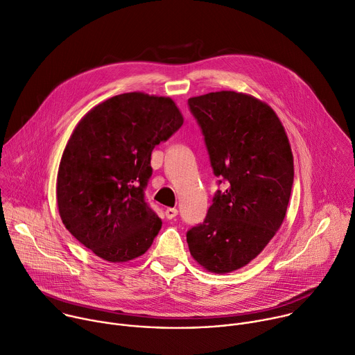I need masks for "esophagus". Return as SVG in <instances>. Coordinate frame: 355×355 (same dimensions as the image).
I'll use <instances>...</instances> for the list:
<instances>
[{"instance_id": "esophagus-1", "label": "esophagus", "mask_w": 355, "mask_h": 355, "mask_svg": "<svg viewBox=\"0 0 355 355\" xmlns=\"http://www.w3.org/2000/svg\"><path fill=\"white\" fill-rule=\"evenodd\" d=\"M178 216V209L176 208H166L165 209V217L168 218V220H172V218H175Z\"/></svg>"}]
</instances>
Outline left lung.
<instances>
[{"label":"left lung","mask_w":355,"mask_h":355,"mask_svg":"<svg viewBox=\"0 0 355 355\" xmlns=\"http://www.w3.org/2000/svg\"><path fill=\"white\" fill-rule=\"evenodd\" d=\"M212 172L225 183L202 224L186 234L194 260L212 272L246 266L284 221L294 183L288 137L274 110L234 91L190 98Z\"/></svg>","instance_id":"obj_1"}]
</instances>
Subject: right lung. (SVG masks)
I'll return each mask as SVG.
<instances>
[{
  "label": "right lung",
  "mask_w": 355,
  "mask_h": 355,
  "mask_svg": "<svg viewBox=\"0 0 355 355\" xmlns=\"http://www.w3.org/2000/svg\"><path fill=\"white\" fill-rule=\"evenodd\" d=\"M183 124L171 98L130 92L95 106L78 123L57 173L65 228L96 256L128 261L144 254L162 221L144 190L151 154Z\"/></svg>",
  "instance_id": "1"
}]
</instances>
